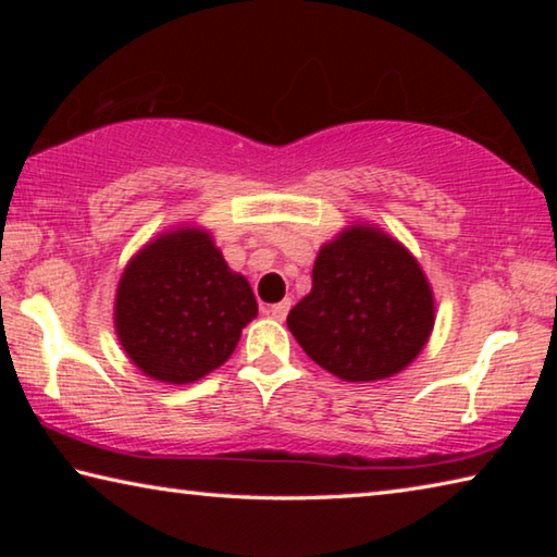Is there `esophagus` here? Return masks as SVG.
<instances>
[{"label":"esophagus","mask_w":557,"mask_h":557,"mask_svg":"<svg viewBox=\"0 0 557 557\" xmlns=\"http://www.w3.org/2000/svg\"><path fill=\"white\" fill-rule=\"evenodd\" d=\"M289 307H292V301L289 299H282V301H277V305H272V307H268V314L272 317V319H277V322H282V319L287 317V312H289Z\"/></svg>","instance_id":"1"}]
</instances>
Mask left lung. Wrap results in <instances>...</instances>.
<instances>
[{
  "mask_svg": "<svg viewBox=\"0 0 557 557\" xmlns=\"http://www.w3.org/2000/svg\"><path fill=\"white\" fill-rule=\"evenodd\" d=\"M432 324L435 299L418 260L369 225H354L319 250L312 292L287 314L305 354L348 383L403 371Z\"/></svg>",
  "mask_w": 557,
  "mask_h": 557,
  "instance_id": "left-lung-1",
  "label": "left lung"
}]
</instances>
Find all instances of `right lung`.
Segmentation results:
<instances>
[{
    "label": "right lung",
    "instance_id": "1",
    "mask_svg": "<svg viewBox=\"0 0 557 557\" xmlns=\"http://www.w3.org/2000/svg\"><path fill=\"white\" fill-rule=\"evenodd\" d=\"M258 301L225 265L211 235L182 228L149 243L122 272L120 344L149 379L194 383L228 361Z\"/></svg>",
    "mask_w": 557,
    "mask_h": 557
}]
</instances>
